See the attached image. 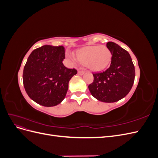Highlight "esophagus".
Segmentation results:
<instances>
[{
    "instance_id": "esophagus-1",
    "label": "esophagus",
    "mask_w": 158,
    "mask_h": 158,
    "mask_svg": "<svg viewBox=\"0 0 158 158\" xmlns=\"http://www.w3.org/2000/svg\"><path fill=\"white\" fill-rule=\"evenodd\" d=\"M84 73H85V72H84V71H81V70L78 71V75L82 76V75H83Z\"/></svg>"
}]
</instances>
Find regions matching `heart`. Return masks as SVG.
I'll list each match as a JSON object with an SVG mask.
<instances>
[{
	"label": "heart",
	"mask_w": 158,
	"mask_h": 158,
	"mask_svg": "<svg viewBox=\"0 0 158 158\" xmlns=\"http://www.w3.org/2000/svg\"><path fill=\"white\" fill-rule=\"evenodd\" d=\"M74 55L69 53L68 59L73 63L85 64L88 67L94 71H99L104 69L111 61V52L105 46H88L79 49Z\"/></svg>",
	"instance_id": "obj_1"
}]
</instances>
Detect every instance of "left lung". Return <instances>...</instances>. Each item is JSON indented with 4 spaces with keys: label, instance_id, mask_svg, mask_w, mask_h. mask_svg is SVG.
I'll list each match as a JSON object with an SVG mask.
<instances>
[{
    "label": "left lung",
    "instance_id": "8db88e82",
    "mask_svg": "<svg viewBox=\"0 0 158 158\" xmlns=\"http://www.w3.org/2000/svg\"><path fill=\"white\" fill-rule=\"evenodd\" d=\"M111 52L109 67L102 73L93 74L94 82L88 85L91 94L99 101L113 103L130 92L135 78V69L130 54L117 44L108 42Z\"/></svg>",
    "mask_w": 158,
    "mask_h": 158
}]
</instances>
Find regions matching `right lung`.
Listing matches in <instances>:
<instances>
[{"instance_id": "1", "label": "right lung", "mask_w": 158, "mask_h": 158, "mask_svg": "<svg viewBox=\"0 0 158 158\" xmlns=\"http://www.w3.org/2000/svg\"><path fill=\"white\" fill-rule=\"evenodd\" d=\"M64 58L63 46L44 45L31 52L23 69V83L33 101L45 107L63 102L70 80L77 74L76 69L64 66Z\"/></svg>"}]
</instances>
